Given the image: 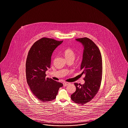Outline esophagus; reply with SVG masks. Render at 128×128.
Listing matches in <instances>:
<instances>
[{
  "mask_svg": "<svg viewBox=\"0 0 128 128\" xmlns=\"http://www.w3.org/2000/svg\"><path fill=\"white\" fill-rule=\"evenodd\" d=\"M70 84L69 82H63V86H66Z\"/></svg>",
  "mask_w": 128,
  "mask_h": 128,
  "instance_id": "esophagus-1",
  "label": "esophagus"
}]
</instances>
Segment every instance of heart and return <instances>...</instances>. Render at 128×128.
<instances>
[{"label": "heart", "instance_id": "heart-1", "mask_svg": "<svg viewBox=\"0 0 128 128\" xmlns=\"http://www.w3.org/2000/svg\"><path fill=\"white\" fill-rule=\"evenodd\" d=\"M63 54L66 60L72 59L74 60L75 58V53L74 51L70 48H68L66 49L63 52Z\"/></svg>", "mask_w": 128, "mask_h": 128}]
</instances>
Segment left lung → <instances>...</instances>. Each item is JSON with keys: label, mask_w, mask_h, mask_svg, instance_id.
<instances>
[{"label": "left lung", "mask_w": 128, "mask_h": 128, "mask_svg": "<svg viewBox=\"0 0 128 128\" xmlns=\"http://www.w3.org/2000/svg\"><path fill=\"white\" fill-rule=\"evenodd\" d=\"M76 40L84 46L80 70L85 77L84 84L74 83L76 90L71 95V98L74 102L83 105L92 100L100 89L102 78V57L98 47L90 38H83Z\"/></svg>", "instance_id": "8db88e82"}]
</instances>
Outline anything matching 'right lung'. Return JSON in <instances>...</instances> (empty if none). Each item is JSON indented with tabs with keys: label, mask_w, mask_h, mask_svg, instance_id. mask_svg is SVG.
<instances>
[{
	"label": "right lung",
	"mask_w": 128,
	"mask_h": 128,
	"mask_svg": "<svg viewBox=\"0 0 128 128\" xmlns=\"http://www.w3.org/2000/svg\"><path fill=\"white\" fill-rule=\"evenodd\" d=\"M63 41L43 38L36 41L28 53L26 63L27 83L31 92L42 102L55 99L63 84L46 78V72L51 65V56Z\"/></svg>",
	"instance_id": "obj_1"
}]
</instances>
